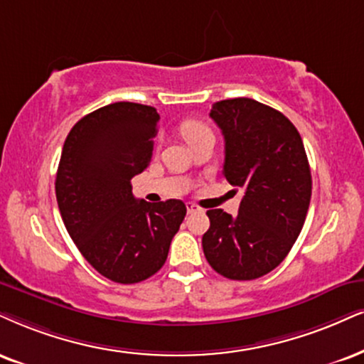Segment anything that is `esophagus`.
Segmentation results:
<instances>
[{"label":"esophagus","mask_w":364,"mask_h":364,"mask_svg":"<svg viewBox=\"0 0 364 364\" xmlns=\"http://www.w3.org/2000/svg\"><path fill=\"white\" fill-rule=\"evenodd\" d=\"M199 210H203L199 208V205L194 204V203H187V213L192 214V213H199Z\"/></svg>","instance_id":"34e87169"}]
</instances>
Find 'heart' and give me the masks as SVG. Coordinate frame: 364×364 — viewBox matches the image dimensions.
I'll list each match as a JSON object with an SVG mask.
<instances>
[{
  "label": "heart",
  "mask_w": 364,
  "mask_h": 364,
  "mask_svg": "<svg viewBox=\"0 0 364 364\" xmlns=\"http://www.w3.org/2000/svg\"><path fill=\"white\" fill-rule=\"evenodd\" d=\"M181 133H182L183 140L189 143V145H192V143H196L199 140H203V138L213 136V132H210V128L199 119L183 121L182 127H181Z\"/></svg>",
  "instance_id": "heart-1"
}]
</instances>
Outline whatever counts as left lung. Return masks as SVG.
<instances>
[{"label":"left lung","mask_w":364,"mask_h":364,"mask_svg":"<svg viewBox=\"0 0 364 364\" xmlns=\"http://www.w3.org/2000/svg\"><path fill=\"white\" fill-rule=\"evenodd\" d=\"M224 136L226 181L243 191L237 216L210 209L203 250L230 280H255L284 262L306 221L311 167L297 128L280 111L236 97L209 113Z\"/></svg>","instance_id":"8db88e82"}]
</instances>
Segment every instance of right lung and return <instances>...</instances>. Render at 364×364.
<instances>
[{"instance_id": "right-lung-1", "label": "right lung", "mask_w": 364, "mask_h": 364, "mask_svg": "<svg viewBox=\"0 0 364 364\" xmlns=\"http://www.w3.org/2000/svg\"><path fill=\"white\" fill-rule=\"evenodd\" d=\"M160 114L138 102L92 111L67 134L55 196L82 257L116 284H138L164 267L186 218L178 199H134L132 178L148 167Z\"/></svg>"}]
</instances>
